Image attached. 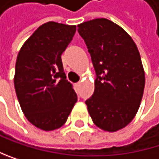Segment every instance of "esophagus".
I'll return each mask as SVG.
<instances>
[{
	"label": "esophagus",
	"instance_id": "1",
	"mask_svg": "<svg viewBox=\"0 0 159 159\" xmlns=\"http://www.w3.org/2000/svg\"><path fill=\"white\" fill-rule=\"evenodd\" d=\"M80 83H81V81H79V82H77V85H80Z\"/></svg>",
	"mask_w": 159,
	"mask_h": 159
}]
</instances>
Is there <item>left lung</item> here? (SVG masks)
<instances>
[{
	"label": "left lung",
	"instance_id": "left-lung-1",
	"mask_svg": "<svg viewBox=\"0 0 159 159\" xmlns=\"http://www.w3.org/2000/svg\"><path fill=\"white\" fill-rule=\"evenodd\" d=\"M78 32L97 75L87 109L98 127L118 131L133 120L143 96L145 73L139 49L123 28L104 18L80 23Z\"/></svg>",
	"mask_w": 159,
	"mask_h": 159
}]
</instances>
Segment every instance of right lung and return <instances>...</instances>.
<instances>
[{
    "instance_id": "1",
    "label": "right lung",
    "mask_w": 159,
    "mask_h": 159,
    "mask_svg": "<svg viewBox=\"0 0 159 159\" xmlns=\"http://www.w3.org/2000/svg\"><path fill=\"white\" fill-rule=\"evenodd\" d=\"M75 32L76 25L48 21L18 54L14 77L18 100L28 121L43 131L61 127L78 100L61 61Z\"/></svg>"
}]
</instances>
